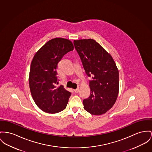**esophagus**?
Here are the masks:
<instances>
[{"instance_id": "34e87169", "label": "esophagus", "mask_w": 152, "mask_h": 152, "mask_svg": "<svg viewBox=\"0 0 152 152\" xmlns=\"http://www.w3.org/2000/svg\"><path fill=\"white\" fill-rule=\"evenodd\" d=\"M74 91H75L76 93H78V92L80 91V89H79V88H77V89H75V90H74Z\"/></svg>"}]
</instances>
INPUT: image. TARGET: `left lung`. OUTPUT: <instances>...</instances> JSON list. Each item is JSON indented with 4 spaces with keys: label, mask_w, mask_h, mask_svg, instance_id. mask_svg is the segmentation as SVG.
I'll return each instance as SVG.
<instances>
[{
    "label": "left lung",
    "mask_w": 152,
    "mask_h": 152,
    "mask_svg": "<svg viewBox=\"0 0 152 152\" xmlns=\"http://www.w3.org/2000/svg\"><path fill=\"white\" fill-rule=\"evenodd\" d=\"M89 81L90 96L83 101L84 109L101 115L110 110L119 93V71L111 55L91 39L74 41Z\"/></svg>",
    "instance_id": "1"
}]
</instances>
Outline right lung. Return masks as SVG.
<instances>
[{
    "label": "right lung",
    "mask_w": 152,
    "mask_h": 152,
    "mask_svg": "<svg viewBox=\"0 0 152 152\" xmlns=\"http://www.w3.org/2000/svg\"><path fill=\"white\" fill-rule=\"evenodd\" d=\"M71 41L55 38L48 41L34 55L29 77L32 97L42 111L56 113L64 110L71 93L63 85L57 86L58 63L63 56L73 51Z\"/></svg>",
    "instance_id": "right-lung-1"
}]
</instances>
